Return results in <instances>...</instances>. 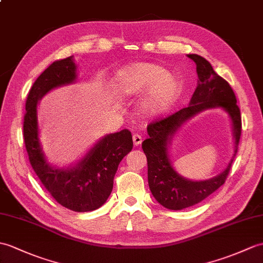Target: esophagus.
<instances>
[{
  "mask_svg": "<svg viewBox=\"0 0 263 263\" xmlns=\"http://www.w3.org/2000/svg\"><path fill=\"white\" fill-rule=\"evenodd\" d=\"M132 139H133L134 145H140V144L142 143V137L140 136V134H133Z\"/></svg>",
  "mask_w": 263,
  "mask_h": 263,
  "instance_id": "esophagus-1",
  "label": "esophagus"
}]
</instances>
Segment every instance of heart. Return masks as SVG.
Returning <instances> with one entry per match:
<instances>
[{
  "label": "heart",
  "instance_id": "heart-1",
  "mask_svg": "<svg viewBox=\"0 0 263 263\" xmlns=\"http://www.w3.org/2000/svg\"><path fill=\"white\" fill-rule=\"evenodd\" d=\"M115 86L127 97L148 90L141 103V109L148 115L167 111L178 100L182 88L178 77L169 75L166 68L151 63H136L123 67L115 76Z\"/></svg>",
  "mask_w": 263,
  "mask_h": 263
}]
</instances>
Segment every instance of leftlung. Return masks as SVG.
<instances>
[{
  "label": "left lung",
  "mask_w": 263,
  "mask_h": 263,
  "mask_svg": "<svg viewBox=\"0 0 263 263\" xmlns=\"http://www.w3.org/2000/svg\"><path fill=\"white\" fill-rule=\"evenodd\" d=\"M196 64L197 86L189 105L170 117L149 124V138L142 142L148 161V182L156 200L168 210L180 211L200 203L221 187L234 160L241 137V113L230 84L218 76L210 62L196 53L187 54ZM221 108L231 120L235 139V155L227 168L215 177L205 181H192L173 168L168 150L173 138L187 120L206 109Z\"/></svg>",
  "instance_id": "8db88e82"
}]
</instances>
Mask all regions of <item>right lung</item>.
Wrapping results in <instances>:
<instances>
[{
	"mask_svg": "<svg viewBox=\"0 0 263 263\" xmlns=\"http://www.w3.org/2000/svg\"><path fill=\"white\" fill-rule=\"evenodd\" d=\"M76 81L74 56L52 63L36 78L26 103L23 137L30 163L42 185L60 205L81 213L95 211L105 204L119 164L132 150L133 141L131 132L124 129L105 134L82 159L68 167L53 166L47 160L39 138V101L50 90Z\"/></svg>",
	"mask_w": 263,
	"mask_h": 263,
	"instance_id": "obj_1",
	"label": "right lung"
}]
</instances>
